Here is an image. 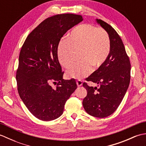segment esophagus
Listing matches in <instances>:
<instances>
[{
    "instance_id": "34e87169",
    "label": "esophagus",
    "mask_w": 146,
    "mask_h": 146,
    "mask_svg": "<svg viewBox=\"0 0 146 146\" xmlns=\"http://www.w3.org/2000/svg\"><path fill=\"white\" fill-rule=\"evenodd\" d=\"M76 85L78 86H81L82 85V82L80 80H78L76 81Z\"/></svg>"
}]
</instances>
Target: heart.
<instances>
[{
    "label": "heart",
    "mask_w": 146,
    "mask_h": 146,
    "mask_svg": "<svg viewBox=\"0 0 146 146\" xmlns=\"http://www.w3.org/2000/svg\"><path fill=\"white\" fill-rule=\"evenodd\" d=\"M78 54L79 63L67 70L66 75L71 78H82L103 66L110 52L109 36L105 30L90 24L76 26L66 41H61L57 48L60 63L64 68L73 63L75 53Z\"/></svg>",
    "instance_id": "b5f03b06"
}]
</instances>
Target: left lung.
<instances>
[{
	"instance_id": "left-lung-1",
	"label": "left lung",
	"mask_w": 146,
	"mask_h": 146,
	"mask_svg": "<svg viewBox=\"0 0 146 146\" xmlns=\"http://www.w3.org/2000/svg\"><path fill=\"white\" fill-rule=\"evenodd\" d=\"M97 23L106 31L110 41V52L103 66L86 79L100 87L89 86L83 83L87 91L83 99L85 111L92 116L104 118L117 110L127 90L131 80V63L120 37L112 27L101 19Z\"/></svg>"
}]
</instances>
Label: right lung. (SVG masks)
<instances>
[{"label": "right lung", "instance_id": "1", "mask_svg": "<svg viewBox=\"0 0 146 146\" xmlns=\"http://www.w3.org/2000/svg\"><path fill=\"white\" fill-rule=\"evenodd\" d=\"M83 21L80 15L58 14L43 21L22 46L16 73L21 100L34 116L43 121L60 117L77 88L75 79H63L57 48L68 30ZM56 83L52 88L51 83Z\"/></svg>", "mask_w": 146, "mask_h": 146}]
</instances>
